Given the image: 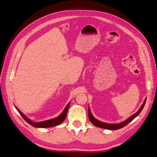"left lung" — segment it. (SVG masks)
Instances as JSON below:
<instances>
[{
	"label": "left lung",
	"instance_id": "left-lung-1",
	"mask_svg": "<svg viewBox=\"0 0 157 157\" xmlns=\"http://www.w3.org/2000/svg\"><path fill=\"white\" fill-rule=\"evenodd\" d=\"M146 100L147 99H144V101L143 103V105H141V107H140V109H139V111L135 113V114H133L132 115H131L130 117H128L127 119L124 120V121L120 123H117V124H110V123H103L100 121L96 119L95 118H94V117L92 115L91 112L90 111V107H88V115H89V119L90 121L93 123L95 126L98 127L100 128H106V129H109V130H117V129H119V128H122L124 126H126L128 123H129L130 122H131L132 120H133L135 117H137V116L139 115V113L141 112V111L143 110V107L145 105L146 103Z\"/></svg>",
	"mask_w": 157,
	"mask_h": 157
}]
</instances>
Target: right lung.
<instances>
[{
    "mask_svg": "<svg viewBox=\"0 0 157 157\" xmlns=\"http://www.w3.org/2000/svg\"><path fill=\"white\" fill-rule=\"evenodd\" d=\"M70 102L67 104L66 105V107H65V109L63 111L62 113L60 114L58 117L54 118V119H51L49 120H46V121H41V122H34L33 121H31L30 119L28 118L27 117L24 115L22 112L20 111L17 107L16 109L18 110V111L19 112V113L21 115L22 117H23V119H25L26 121L29 123L30 125L33 126L34 127H40V128H46V127H52L54 126H57L58 124H61L64 120H65L66 115H67V110L68 108H69Z\"/></svg>",
    "mask_w": 157,
    "mask_h": 157,
    "instance_id": "add662e5",
    "label": "right lung"
}]
</instances>
